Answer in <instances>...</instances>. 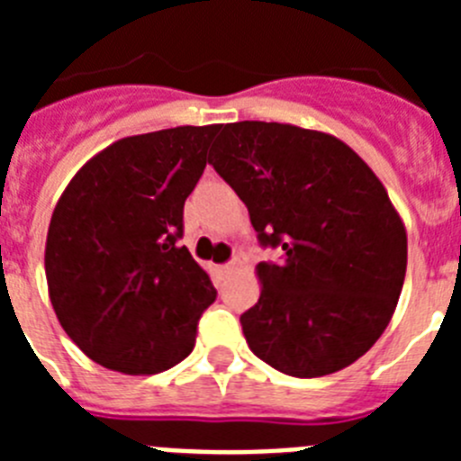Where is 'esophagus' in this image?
Instances as JSON below:
<instances>
[{
  "label": "esophagus",
  "instance_id": "esophagus-1",
  "mask_svg": "<svg viewBox=\"0 0 461 461\" xmlns=\"http://www.w3.org/2000/svg\"><path fill=\"white\" fill-rule=\"evenodd\" d=\"M240 267H242V263H240V260H233V263H226V266L219 267V272H221V275H230V272L240 270Z\"/></svg>",
  "mask_w": 461,
  "mask_h": 461
}]
</instances>
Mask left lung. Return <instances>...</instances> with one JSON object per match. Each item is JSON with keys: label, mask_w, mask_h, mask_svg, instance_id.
I'll use <instances>...</instances> for the list:
<instances>
[{"label": "left lung", "mask_w": 461, "mask_h": 461, "mask_svg": "<svg viewBox=\"0 0 461 461\" xmlns=\"http://www.w3.org/2000/svg\"><path fill=\"white\" fill-rule=\"evenodd\" d=\"M210 164L249 210L260 244L258 303L240 316L270 367L316 378L376 344L406 275V228L374 170L339 138L279 122L219 126Z\"/></svg>", "instance_id": "obj_1"}]
</instances>
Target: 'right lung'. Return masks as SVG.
Instances as JSON below:
<instances>
[{
  "mask_svg": "<svg viewBox=\"0 0 461 461\" xmlns=\"http://www.w3.org/2000/svg\"><path fill=\"white\" fill-rule=\"evenodd\" d=\"M217 129L175 126L115 140L57 201L48 295L64 332L101 367L148 376L194 351L198 319L217 291L177 240Z\"/></svg>",
  "mask_w": 461,
  "mask_h": 461,
  "instance_id": "obj_1",
  "label": "right lung"
}]
</instances>
